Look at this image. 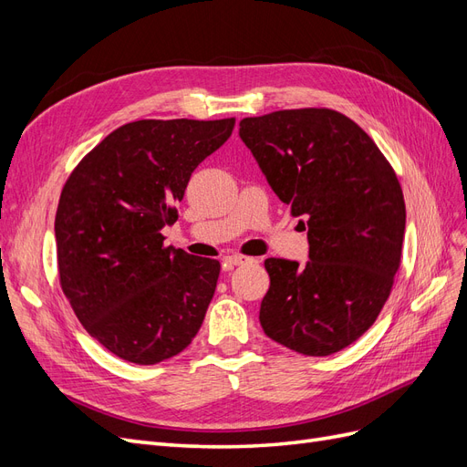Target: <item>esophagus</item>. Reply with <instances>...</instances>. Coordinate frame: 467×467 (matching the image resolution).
Listing matches in <instances>:
<instances>
[{
    "label": "esophagus",
    "mask_w": 467,
    "mask_h": 467,
    "mask_svg": "<svg viewBox=\"0 0 467 467\" xmlns=\"http://www.w3.org/2000/svg\"><path fill=\"white\" fill-rule=\"evenodd\" d=\"M251 259L244 257V255H228L223 257V265L225 266H239V265H247Z\"/></svg>",
    "instance_id": "obj_1"
}]
</instances>
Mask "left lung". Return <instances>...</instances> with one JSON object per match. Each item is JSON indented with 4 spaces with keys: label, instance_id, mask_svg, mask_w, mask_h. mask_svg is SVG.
<instances>
[{
    "label": "left lung",
    "instance_id": "obj_1",
    "mask_svg": "<svg viewBox=\"0 0 467 467\" xmlns=\"http://www.w3.org/2000/svg\"><path fill=\"white\" fill-rule=\"evenodd\" d=\"M239 138L309 242L306 265L265 261L261 327L300 355H333L372 327L391 292L405 235L398 175L374 140L331 109L244 119Z\"/></svg>",
    "mask_w": 467,
    "mask_h": 467
}]
</instances>
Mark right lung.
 Here are the masks:
<instances>
[{"label": "right lung", "mask_w": 467, "mask_h": 467, "mask_svg": "<svg viewBox=\"0 0 467 467\" xmlns=\"http://www.w3.org/2000/svg\"><path fill=\"white\" fill-rule=\"evenodd\" d=\"M235 119L136 120L110 132L66 181L54 235L60 285L86 331L112 355L158 364L185 350L204 321L216 259L163 247L199 163Z\"/></svg>", "instance_id": "add662e5"}]
</instances>
